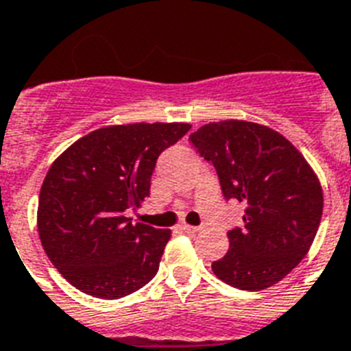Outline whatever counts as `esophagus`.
Masks as SVG:
<instances>
[{"label": "esophagus", "mask_w": 351, "mask_h": 351, "mask_svg": "<svg viewBox=\"0 0 351 351\" xmlns=\"http://www.w3.org/2000/svg\"><path fill=\"white\" fill-rule=\"evenodd\" d=\"M180 229L184 230V232H187V234H195V232H198L200 230V227H195V225H187V223H182Z\"/></svg>", "instance_id": "34e87169"}]
</instances>
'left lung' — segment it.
<instances>
[{"instance_id":"8db88e82","label":"left lung","mask_w":351,"mask_h":351,"mask_svg":"<svg viewBox=\"0 0 351 351\" xmlns=\"http://www.w3.org/2000/svg\"><path fill=\"white\" fill-rule=\"evenodd\" d=\"M189 138L215 166L225 198L245 205V227L227 232L230 247L213 272L234 289H269L314 243L323 216L317 175L292 142L258 122H209Z\"/></svg>"}]
</instances>
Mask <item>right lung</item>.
I'll return each instance as SVG.
<instances>
[{"label":"right lung","mask_w":351,"mask_h":351,"mask_svg":"<svg viewBox=\"0 0 351 351\" xmlns=\"http://www.w3.org/2000/svg\"><path fill=\"white\" fill-rule=\"evenodd\" d=\"M191 130L136 122L95 130L57 156L39 193L37 230L59 274L84 294L119 299L155 278L169 229L131 223L156 158Z\"/></svg>","instance_id":"right-lung-1"}]
</instances>
